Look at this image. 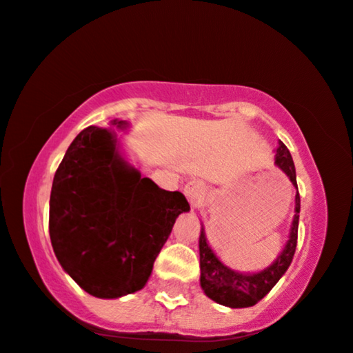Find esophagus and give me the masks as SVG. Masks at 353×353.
<instances>
[{
  "label": "esophagus",
  "instance_id": "esophagus-1",
  "mask_svg": "<svg viewBox=\"0 0 353 353\" xmlns=\"http://www.w3.org/2000/svg\"><path fill=\"white\" fill-rule=\"evenodd\" d=\"M183 193H185L186 200L190 201V205L198 206L203 201V198H205V186H203L201 181L193 180V181H190V183L185 185Z\"/></svg>",
  "mask_w": 353,
  "mask_h": 353
}]
</instances>
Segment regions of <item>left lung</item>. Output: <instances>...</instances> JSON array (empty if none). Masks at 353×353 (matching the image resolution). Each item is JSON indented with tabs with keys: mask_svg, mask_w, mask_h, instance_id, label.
Returning a JSON list of instances; mask_svg holds the SVG:
<instances>
[{
	"mask_svg": "<svg viewBox=\"0 0 353 353\" xmlns=\"http://www.w3.org/2000/svg\"><path fill=\"white\" fill-rule=\"evenodd\" d=\"M276 167H279L288 175L289 181L296 188V205H294V218L289 230V238L285 241L283 251L277 258L269 264L268 268L261 269L258 272H241L234 271L226 266L218 258L216 252L211 250L208 239H206L205 226L201 225L200 233V284L203 292L214 301L216 304L226 305L231 309L251 307L258 304L266 294L271 291L291 266L294 252L297 244V228H299V213H301V196L297 190L296 167L288 147L281 143L276 148Z\"/></svg>",
	"mask_w": 353,
	"mask_h": 353,
	"instance_id": "obj_1",
	"label": "left lung"
}]
</instances>
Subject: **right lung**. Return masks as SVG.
Returning a JSON list of instances; mask_svg holds the SVG:
<instances>
[{
  "instance_id": "1",
  "label": "right lung",
  "mask_w": 353,
  "mask_h": 353,
  "mask_svg": "<svg viewBox=\"0 0 353 353\" xmlns=\"http://www.w3.org/2000/svg\"><path fill=\"white\" fill-rule=\"evenodd\" d=\"M125 130L127 120H110ZM180 192L159 188L123 155L112 128L87 127L69 145L49 200V236L57 261L99 299H119L147 284L178 214Z\"/></svg>"
}]
</instances>
